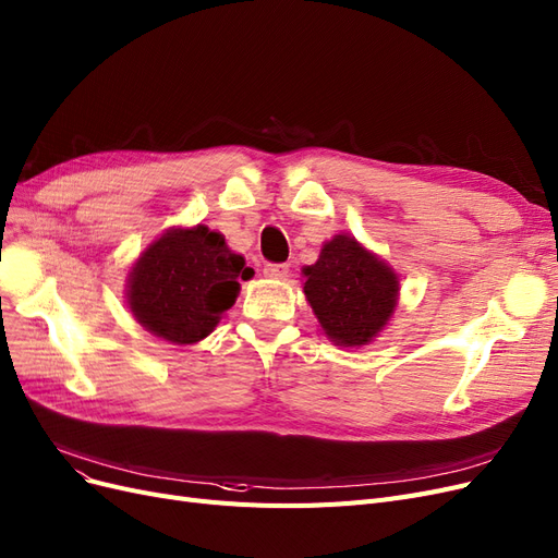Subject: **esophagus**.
Masks as SVG:
<instances>
[{"instance_id": "esophagus-1", "label": "esophagus", "mask_w": 558, "mask_h": 558, "mask_svg": "<svg viewBox=\"0 0 558 558\" xmlns=\"http://www.w3.org/2000/svg\"><path fill=\"white\" fill-rule=\"evenodd\" d=\"M263 275L267 279H286L288 277V265L286 263H267L263 267Z\"/></svg>"}]
</instances>
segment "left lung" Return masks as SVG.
Instances as JSON below:
<instances>
[{"label":"left lung","mask_w":558,"mask_h":558,"mask_svg":"<svg viewBox=\"0 0 558 558\" xmlns=\"http://www.w3.org/2000/svg\"><path fill=\"white\" fill-rule=\"evenodd\" d=\"M304 295L330 341L343 349L369 343L395 314L399 277L351 235L325 242L304 270Z\"/></svg>","instance_id":"8db88e82"}]
</instances>
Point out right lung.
Listing matches in <instances>:
<instances>
[{"label":"right lung","instance_id":"right-lung-1","mask_svg":"<svg viewBox=\"0 0 558 558\" xmlns=\"http://www.w3.org/2000/svg\"><path fill=\"white\" fill-rule=\"evenodd\" d=\"M217 230L170 228L133 263L126 304L145 330L170 343H196L235 304L240 279H252Z\"/></svg>","mask_w":558,"mask_h":558}]
</instances>
